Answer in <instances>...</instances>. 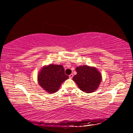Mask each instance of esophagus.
Here are the masks:
<instances>
[{
  "instance_id": "1",
  "label": "esophagus",
  "mask_w": 133,
  "mask_h": 133,
  "mask_svg": "<svg viewBox=\"0 0 133 133\" xmlns=\"http://www.w3.org/2000/svg\"><path fill=\"white\" fill-rule=\"evenodd\" d=\"M73 74H71V75L69 76V78H73Z\"/></svg>"
}]
</instances>
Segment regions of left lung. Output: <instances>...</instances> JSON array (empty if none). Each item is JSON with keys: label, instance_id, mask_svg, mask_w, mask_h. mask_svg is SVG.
Segmentation results:
<instances>
[{"label": "left lung", "instance_id": "obj_1", "mask_svg": "<svg viewBox=\"0 0 133 133\" xmlns=\"http://www.w3.org/2000/svg\"><path fill=\"white\" fill-rule=\"evenodd\" d=\"M77 75L73 77L81 90L87 93L95 91L102 81V75L96 67L87 65L77 67Z\"/></svg>", "mask_w": 133, "mask_h": 133}]
</instances>
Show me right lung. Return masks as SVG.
<instances>
[{
    "mask_svg": "<svg viewBox=\"0 0 133 133\" xmlns=\"http://www.w3.org/2000/svg\"><path fill=\"white\" fill-rule=\"evenodd\" d=\"M68 78L69 76L65 75L63 66L53 64L43 67L37 75L38 83L40 87L50 94L57 91L62 83Z\"/></svg>",
    "mask_w": 133,
    "mask_h": 133,
    "instance_id": "obj_1",
    "label": "right lung"
}]
</instances>
